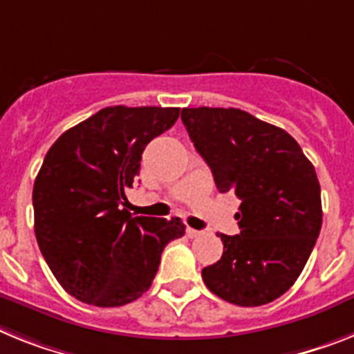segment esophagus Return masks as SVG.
<instances>
[{
  "label": "esophagus",
  "instance_id": "34e87169",
  "mask_svg": "<svg viewBox=\"0 0 354 354\" xmlns=\"http://www.w3.org/2000/svg\"><path fill=\"white\" fill-rule=\"evenodd\" d=\"M187 236L191 237V239H194V237H200V236H203V232H201V230H196V228L187 227Z\"/></svg>",
  "mask_w": 354,
  "mask_h": 354
}]
</instances>
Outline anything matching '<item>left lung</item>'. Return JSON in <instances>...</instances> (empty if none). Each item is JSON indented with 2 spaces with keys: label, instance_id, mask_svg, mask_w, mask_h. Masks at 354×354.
Segmentation results:
<instances>
[{
  "label": "left lung",
  "instance_id": "left-lung-1",
  "mask_svg": "<svg viewBox=\"0 0 354 354\" xmlns=\"http://www.w3.org/2000/svg\"><path fill=\"white\" fill-rule=\"evenodd\" d=\"M182 120L218 191L241 200V232L219 234L223 255L203 283L232 304H268L293 286L320 234L315 167L292 135L241 109L185 108Z\"/></svg>",
  "mask_w": 354,
  "mask_h": 354
}]
</instances>
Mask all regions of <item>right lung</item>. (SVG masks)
<instances>
[{
	"label": "right lung",
	"mask_w": 354,
	"mask_h": 354,
	"mask_svg": "<svg viewBox=\"0 0 354 354\" xmlns=\"http://www.w3.org/2000/svg\"><path fill=\"white\" fill-rule=\"evenodd\" d=\"M180 108H104L62 133L35 178L34 230L44 261L71 297L115 308L151 288L180 218H131L126 191L145 145L174 126Z\"/></svg>",
	"instance_id": "obj_1"
}]
</instances>
